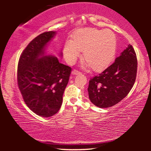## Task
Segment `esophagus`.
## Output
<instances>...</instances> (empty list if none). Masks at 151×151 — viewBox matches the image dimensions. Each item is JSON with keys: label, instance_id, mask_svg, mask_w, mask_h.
Segmentation results:
<instances>
[{"label": "esophagus", "instance_id": "obj_1", "mask_svg": "<svg viewBox=\"0 0 151 151\" xmlns=\"http://www.w3.org/2000/svg\"><path fill=\"white\" fill-rule=\"evenodd\" d=\"M72 74L73 75H81V73L80 72V71H78V70H73V71H72Z\"/></svg>", "mask_w": 151, "mask_h": 151}]
</instances>
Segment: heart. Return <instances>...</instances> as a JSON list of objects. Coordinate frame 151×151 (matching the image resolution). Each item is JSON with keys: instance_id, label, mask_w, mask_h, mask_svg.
I'll return each instance as SVG.
<instances>
[{"instance_id": "b5f03b06", "label": "heart", "mask_w": 151, "mask_h": 151, "mask_svg": "<svg viewBox=\"0 0 151 151\" xmlns=\"http://www.w3.org/2000/svg\"><path fill=\"white\" fill-rule=\"evenodd\" d=\"M115 36L111 30L82 29L74 33L71 40L65 42L63 54L66 62L73 64L83 51V58L94 71L106 68L116 53Z\"/></svg>"}]
</instances>
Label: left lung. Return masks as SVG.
Segmentation results:
<instances>
[{
  "label": "left lung",
  "mask_w": 151,
  "mask_h": 151,
  "mask_svg": "<svg viewBox=\"0 0 151 151\" xmlns=\"http://www.w3.org/2000/svg\"><path fill=\"white\" fill-rule=\"evenodd\" d=\"M137 73V55L129 45L111 65L89 81L91 103L99 108H109L119 103L131 91Z\"/></svg>",
  "instance_id": "8db88e82"
}]
</instances>
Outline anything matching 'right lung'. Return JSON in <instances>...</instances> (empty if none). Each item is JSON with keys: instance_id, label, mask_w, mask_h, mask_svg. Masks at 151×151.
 I'll return each mask as SVG.
<instances>
[{"instance_id": "1", "label": "right lung", "mask_w": 151, "mask_h": 151, "mask_svg": "<svg viewBox=\"0 0 151 151\" xmlns=\"http://www.w3.org/2000/svg\"><path fill=\"white\" fill-rule=\"evenodd\" d=\"M56 33L45 32L35 38L18 64L17 83L24 103L42 117L53 116L59 111L71 73V68L59 63L57 57L45 55L47 44Z\"/></svg>"}]
</instances>
